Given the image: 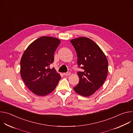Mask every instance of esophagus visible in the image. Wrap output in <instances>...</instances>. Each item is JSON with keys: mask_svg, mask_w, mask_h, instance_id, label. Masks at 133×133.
Returning a JSON list of instances; mask_svg holds the SVG:
<instances>
[{"mask_svg": "<svg viewBox=\"0 0 133 133\" xmlns=\"http://www.w3.org/2000/svg\"><path fill=\"white\" fill-rule=\"evenodd\" d=\"M64 75H65V76H69V75H70V72H69V71H68V72H65V73H64Z\"/></svg>", "mask_w": 133, "mask_h": 133, "instance_id": "obj_1", "label": "esophagus"}]
</instances>
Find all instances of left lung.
<instances>
[{
    "mask_svg": "<svg viewBox=\"0 0 133 133\" xmlns=\"http://www.w3.org/2000/svg\"><path fill=\"white\" fill-rule=\"evenodd\" d=\"M77 55V65L83 69L78 71V84L74 87L76 92L88 97L98 90L106 79L108 61L100 47L87 37L70 41Z\"/></svg>",
    "mask_w": 133,
    "mask_h": 133,
    "instance_id": "obj_1",
    "label": "left lung"
}]
</instances>
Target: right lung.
I'll return each instance as SVG.
<instances>
[{
  "mask_svg": "<svg viewBox=\"0 0 133 133\" xmlns=\"http://www.w3.org/2000/svg\"><path fill=\"white\" fill-rule=\"evenodd\" d=\"M61 43L56 38L42 36L27 47L21 61V75L27 87L37 95L52 92L61 77L54 68V53Z\"/></svg>",
  "mask_w": 133,
  "mask_h": 133,
  "instance_id": "obj_1",
  "label": "right lung"
}]
</instances>
